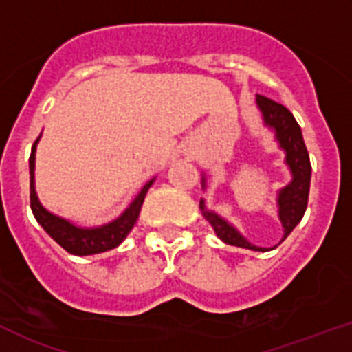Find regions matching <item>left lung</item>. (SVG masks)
<instances>
[{"mask_svg": "<svg viewBox=\"0 0 352 352\" xmlns=\"http://www.w3.org/2000/svg\"><path fill=\"white\" fill-rule=\"evenodd\" d=\"M256 103H258L259 110L263 112L265 124L275 129V137H277L280 147L286 151V163L289 166L291 173H293L291 184L284 189H280L277 199L278 217H280V223H283L284 228L283 240H286V236L294 230V226L302 221L303 214H305L307 201H309L310 172H312V168H310L309 151H307L305 142H303L302 129H300L298 122H296L293 113L286 107L277 103V101L270 100V98L261 96V94L256 96ZM199 208L204 210L205 219L212 224L217 236L224 243L243 247V249H251V251H267L263 247H256L247 242L235 228L228 224L224 219H221L217 214L205 210L204 199L199 201Z\"/></svg>", "mask_w": 352, "mask_h": 352, "instance_id": "left-lung-1", "label": "left lung"}]
</instances>
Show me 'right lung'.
I'll use <instances>...</instances> for the list:
<instances>
[{
	"instance_id": "right-lung-1",
	"label": "right lung",
	"mask_w": 352,
	"mask_h": 352,
	"mask_svg": "<svg viewBox=\"0 0 352 352\" xmlns=\"http://www.w3.org/2000/svg\"><path fill=\"white\" fill-rule=\"evenodd\" d=\"M40 138H36L33 148H31L30 156V201L31 210H33L34 219L42 224L43 230L52 236L59 245L68 251L69 254L75 256H89L98 254V252H105L110 249H116L122 240L128 236L129 231L133 230L135 223L140 214L142 204L147 195L148 188L153 186L154 180L145 184L140 195L135 198L131 205L126 208L124 214L119 219L112 221V223L105 224L100 228H91V230H84V228H77L66 219H61L58 215L50 214L49 210L42 207V204L38 201L36 191H34V151H36V144Z\"/></svg>"
}]
</instances>
